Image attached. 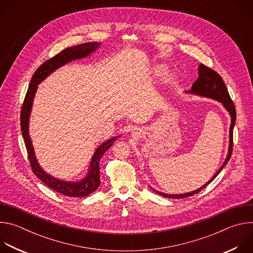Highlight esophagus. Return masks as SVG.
<instances>
[{
  "mask_svg": "<svg viewBox=\"0 0 253 253\" xmlns=\"http://www.w3.org/2000/svg\"><path fill=\"white\" fill-rule=\"evenodd\" d=\"M133 133H134V134H135V132H133ZM134 134H133V135H134Z\"/></svg>",
  "mask_w": 253,
  "mask_h": 253,
  "instance_id": "34e87169",
  "label": "esophagus"
}]
</instances>
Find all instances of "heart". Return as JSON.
Here are the masks:
<instances>
[{
  "label": "heart",
  "mask_w": 253,
  "mask_h": 253,
  "mask_svg": "<svg viewBox=\"0 0 253 253\" xmlns=\"http://www.w3.org/2000/svg\"><path fill=\"white\" fill-rule=\"evenodd\" d=\"M166 66L165 65H162V64H156V65H154V67L152 68V74H153V76H155V77H160V76H162L163 74H165V72H166Z\"/></svg>",
  "instance_id": "1"
}]
</instances>
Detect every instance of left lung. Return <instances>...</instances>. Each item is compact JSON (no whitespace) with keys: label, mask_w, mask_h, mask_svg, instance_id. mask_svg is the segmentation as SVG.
<instances>
[{"label":"left lung","mask_w":253,"mask_h":253,"mask_svg":"<svg viewBox=\"0 0 253 253\" xmlns=\"http://www.w3.org/2000/svg\"><path fill=\"white\" fill-rule=\"evenodd\" d=\"M198 79L193 83L192 88L190 90H187L186 93L189 94H193V95H197V96H201V97H206V98H210L213 100L218 101L219 103H221L223 105V107L225 108V110L229 113L230 117H231V124H230V128H229V147H228V153L226 156V159L224 161V163L222 164V166L219 168V170L214 174V176L208 180V181L201 186L200 188L191 191V192H187V193H183V194H166L160 191H157L155 189H153L156 193H158L159 195L166 197V198H174V199H179V198H185V197H189L192 196L198 192H200L203 188H205L208 184H210L214 178L217 176L220 171L225 167V165L227 164V162L229 161L231 154H232V147H233V128H234V124L236 121V111H235V107L234 104L229 96L228 90L222 80V78L220 77V75L218 73H216L215 71H213L212 69L206 67L203 64H200L198 67Z\"/></svg>","instance_id":"left-lung-1"}]
</instances>
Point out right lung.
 Segmentation results:
<instances>
[{
  "mask_svg": "<svg viewBox=\"0 0 253 253\" xmlns=\"http://www.w3.org/2000/svg\"><path fill=\"white\" fill-rule=\"evenodd\" d=\"M101 43L97 42H89L84 43L81 45L73 46L70 48L64 49L62 52L54 56L53 58L49 59L48 61L44 62L34 73L23 106L21 110V131L24 137L25 145L28 152V157L30 159L31 167L35 175L37 176L40 180L53 190L64 194L69 197H85L90 193L94 192L100 185V169H99V162L103 154L109 149L115 140L120 136H116L113 138L108 139L101 145H99L92 156L88 173L87 175L79 180V181H64V180L58 179L53 177L52 175L45 172L42 167L40 166L37 158H36L35 150L32 144V140L29 134V121L30 115L32 111L33 101L36 92H37L38 85L44 81L50 74H52L54 71L59 69L60 67L64 66L65 64L78 59H83L94 53L99 47Z\"/></svg>",
  "mask_w": 253,
  "mask_h": 253,
  "instance_id": "right-lung-1",
  "label": "right lung"
}]
</instances>
